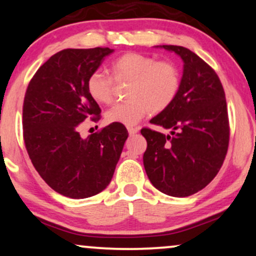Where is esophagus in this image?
Segmentation results:
<instances>
[{
	"label": "esophagus",
	"instance_id": "obj_1",
	"mask_svg": "<svg viewBox=\"0 0 256 256\" xmlns=\"http://www.w3.org/2000/svg\"><path fill=\"white\" fill-rule=\"evenodd\" d=\"M128 134H130V136H134L136 134H138L139 128H134V126H128Z\"/></svg>",
	"mask_w": 256,
	"mask_h": 256
}]
</instances>
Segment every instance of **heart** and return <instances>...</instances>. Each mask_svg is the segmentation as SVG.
<instances>
[{
	"mask_svg": "<svg viewBox=\"0 0 256 256\" xmlns=\"http://www.w3.org/2000/svg\"><path fill=\"white\" fill-rule=\"evenodd\" d=\"M111 76L102 70L90 74L86 88L90 98L99 104H110L114 96L116 84L128 82L125 96L106 112L110 124L136 125L148 112L160 113L172 104L180 88L178 67L172 61L128 52L110 64Z\"/></svg>",
	"mask_w": 256,
	"mask_h": 256,
	"instance_id": "1",
	"label": "heart"
}]
</instances>
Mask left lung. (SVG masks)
Here are the masks:
<instances>
[{
	"mask_svg": "<svg viewBox=\"0 0 256 256\" xmlns=\"http://www.w3.org/2000/svg\"><path fill=\"white\" fill-rule=\"evenodd\" d=\"M182 58L184 70L174 102L152 118L171 128V136L143 128L148 142L143 162L156 189L174 197L194 195L215 178L229 145V119L224 90L214 70L194 52L163 44Z\"/></svg>",
	"mask_w": 256,
	"mask_h": 256,
	"instance_id": "left-lung-1",
	"label": "left lung"
}]
</instances>
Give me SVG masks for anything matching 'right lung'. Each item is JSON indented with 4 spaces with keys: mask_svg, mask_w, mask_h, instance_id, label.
<instances>
[{
    "mask_svg": "<svg viewBox=\"0 0 256 256\" xmlns=\"http://www.w3.org/2000/svg\"><path fill=\"white\" fill-rule=\"evenodd\" d=\"M112 52L108 47L58 52L26 90L22 128L28 156L42 180L70 198L94 196L108 186L128 136L122 124H110L87 138L79 134L82 122L102 118L86 82Z\"/></svg>",
    "mask_w": 256,
    "mask_h": 256,
    "instance_id": "1",
    "label": "right lung"
}]
</instances>
